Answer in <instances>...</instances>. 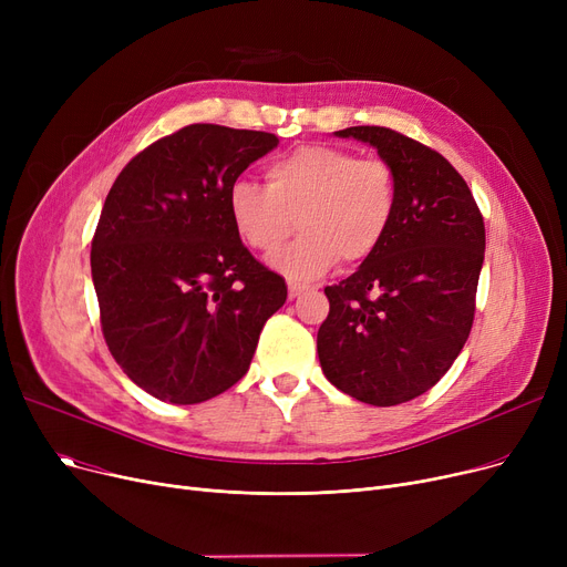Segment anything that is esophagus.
<instances>
[{
  "label": "esophagus",
  "instance_id": "esophagus-1",
  "mask_svg": "<svg viewBox=\"0 0 567 567\" xmlns=\"http://www.w3.org/2000/svg\"><path fill=\"white\" fill-rule=\"evenodd\" d=\"M308 287L301 282H289V299H299V296L306 291Z\"/></svg>",
  "mask_w": 567,
  "mask_h": 567
}]
</instances>
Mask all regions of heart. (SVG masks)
Instances as JSON below:
<instances>
[{"label": "heart", "instance_id": "obj_1", "mask_svg": "<svg viewBox=\"0 0 567 567\" xmlns=\"http://www.w3.org/2000/svg\"><path fill=\"white\" fill-rule=\"evenodd\" d=\"M236 234L252 250L274 255L296 229L301 236L274 257L291 280H312L342 259H368L398 214V182L383 161L308 144L266 167V186L236 178L227 190Z\"/></svg>", "mask_w": 567, "mask_h": 567}]
</instances>
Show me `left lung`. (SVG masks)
Segmentation results:
<instances>
[{
    "mask_svg": "<svg viewBox=\"0 0 567 567\" xmlns=\"http://www.w3.org/2000/svg\"><path fill=\"white\" fill-rule=\"evenodd\" d=\"M377 148L398 182V214L359 271L326 287L319 363L336 389L374 406L427 393L473 323L485 223L460 172L430 146L383 126L336 131Z\"/></svg>",
    "mask_w": 567,
    "mask_h": 567,
    "instance_id": "1",
    "label": "left lung"
}]
</instances>
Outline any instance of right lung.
Returning <instances> with one entry per match:
<instances>
[{
	"label": "right lung",
	"instance_id": "right-lung-1",
	"mask_svg": "<svg viewBox=\"0 0 567 567\" xmlns=\"http://www.w3.org/2000/svg\"><path fill=\"white\" fill-rule=\"evenodd\" d=\"M278 137L193 124L137 154L112 184L92 241V280L114 361L169 404L241 379L285 280L236 234L227 190Z\"/></svg>",
	"mask_w": 567,
	"mask_h": 567
}]
</instances>
